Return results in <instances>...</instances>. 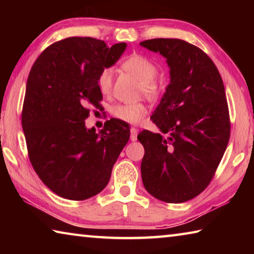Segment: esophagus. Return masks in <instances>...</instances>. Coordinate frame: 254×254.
Instances as JSON below:
<instances>
[{
    "mask_svg": "<svg viewBox=\"0 0 254 254\" xmlns=\"http://www.w3.org/2000/svg\"><path fill=\"white\" fill-rule=\"evenodd\" d=\"M137 133H139V130H137V128H135V127L131 128V136H130L131 141H136Z\"/></svg>",
    "mask_w": 254,
    "mask_h": 254,
    "instance_id": "1",
    "label": "esophagus"
}]
</instances>
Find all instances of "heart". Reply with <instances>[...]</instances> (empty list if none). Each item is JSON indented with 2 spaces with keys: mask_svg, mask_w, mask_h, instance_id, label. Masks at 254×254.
<instances>
[{
  "mask_svg": "<svg viewBox=\"0 0 254 254\" xmlns=\"http://www.w3.org/2000/svg\"><path fill=\"white\" fill-rule=\"evenodd\" d=\"M123 68L142 83L144 95L150 98L158 96L159 88L153 80L156 78L158 69L151 60L144 56L133 55L123 63ZM112 84H113V68H103L97 77L98 88L103 94H107L111 91ZM145 113H147V107L143 104H121L113 109L115 118L131 124L140 123Z\"/></svg>",
  "mask_w": 254,
  "mask_h": 254,
  "instance_id": "heart-1",
  "label": "heart"
}]
</instances>
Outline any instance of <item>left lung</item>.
Masks as SVG:
<instances>
[{
	"mask_svg": "<svg viewBox=\"0 0 254 254\" xmlns=\"http://www.w3.org/2000/svg\"><path fill=\"white\" fill-rule=\"evenodd\" d=\"M140 46L165 57L170 69V83L151 115L161 133L144 130L137 135L144 148L142 183L159 200L184 203L207 187L229 143L224 85L198 47L163 38Z\"/></svg>",
	"mask_w": 254,
	"mask_h": 254,
	"instance_id": "obj_1",
	"label": "left lung"
}]
</instances>
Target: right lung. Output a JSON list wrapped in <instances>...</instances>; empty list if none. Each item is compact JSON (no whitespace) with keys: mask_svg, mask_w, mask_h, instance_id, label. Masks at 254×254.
<instances>
[{"mask_svg":"<svg viewBox=\"0 0 254 254\" xmlns=\"http://www.w3.org/2000/svg\"><path fill=\"white\" fill-rule=\"evenodd\" d=\"M127 49L89 37H71L44 50L30 71L22 127L30 161L50 190L84 200L106 187L130 137L127 123L111 119L96 132L87 128L88 104L100 107L97 77Z\"/></svg>","mask_w":254,"mask_h":254,"instance_id":"obj_1","label":"right lung"}]
</instances>
